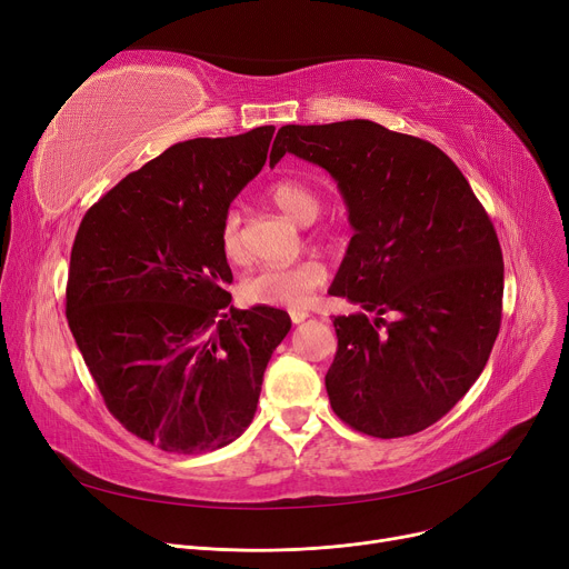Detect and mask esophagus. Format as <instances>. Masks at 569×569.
Instances as JSON below:
<instances>
[{
    "mask_svg": "<svg viewBox=\"0 0 569 569\" xmlns=\"http://www.w3.org/2000/svg\"><path fill=\"white\" fill-rule=\"evenodd\" d=\"M307 318H309V311H305V309H292V311H290V320H292L295 325L305 322Z\"/></svg>",
    "mask_w": 569,
    "mask_h": 569,
    "instance_id": "obj_1",
    "label": "esophagus"
}]
</instances>
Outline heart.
<instances>
[{
	"mask_svg": "<svg viewBox=\"0 0 569 569\" xmlns=\"http://www.w3.org/2000/svg\"><path fill=\"white\" fill-rule=\"evenodd\" d=\"M267 196L297 223L309 226L322 212L320 193L311 184L302 182V179H279V182L269 187ZM219 244L223 256L230 262H242L247 258L244 219L237 207H230L221 219ZM325 279H327V269L318 260H302L292 264H267L244 279L242 297L251 305L300 309L325 283Z\"/></svg>",
	"mask_w": 569,
	"mask_h": 569,
	"instance_id": "b5f03b06",
	"label": "heart"
}]
</instances>
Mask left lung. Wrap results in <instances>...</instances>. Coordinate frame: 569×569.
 <instances>
[{
    "instance_id": "1",
    "label": "left lung",
    "mask_w": 569,
    "mask_h": 569,
    "mask_svg": "<svg viewBox=\"0 0 569 569\" xmlns=\"http://www.w3.org/2000/svg\"><path fill=\"white\" fill-rule=\"evenodd\" d=\"M286 152L337 179L355 234L330 295L376 313L332 316V410L373 438L420 433L480 378L500 330L502 251L487 209L442 149L369 119L286 124L269 166Z\"/></svg>"
}]
</instances>
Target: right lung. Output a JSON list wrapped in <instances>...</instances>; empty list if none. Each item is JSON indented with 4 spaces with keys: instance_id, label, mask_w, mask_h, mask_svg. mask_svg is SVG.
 <instances>
[{
    "instance_id": "1",
    "label": "right lung",
    "mask_w": 569,
    "mask_h": 569,
    "mask_svg": "<svg viewBox=\"0 0 569 569\" xmlns=\"http://www.w3.org/2000/svg\"><path fill=\"white\" fill-rule=\"evenodd\" d=\"M274 127L193 138L129 172L76 232L67 320L106 408L163 452L200 455L251 425L290 332L274 307H230L219 226L262 170Z\"/></svg>"
}]
</instances>
